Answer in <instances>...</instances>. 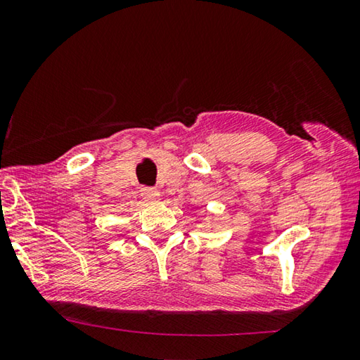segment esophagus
Listing matches in <instances>:
<instances>
[{
  "mask_svg": "<svg viewBox=\"0 0 360 360\" xmlns=\"http://www.w3.org/2000/svg\"><path fill=\"white\" fill-rule=\"evenodd\" d=\"M141 197L145 198V201H148V202H154V201H159L160 193L158 188H154V187H143Z\"/></svg>",
  "mask_w": 360,
  "mask_h": 360,
  "instance_id": "esophagus-1",
  "label": "esophagus"
}]
</instances>
